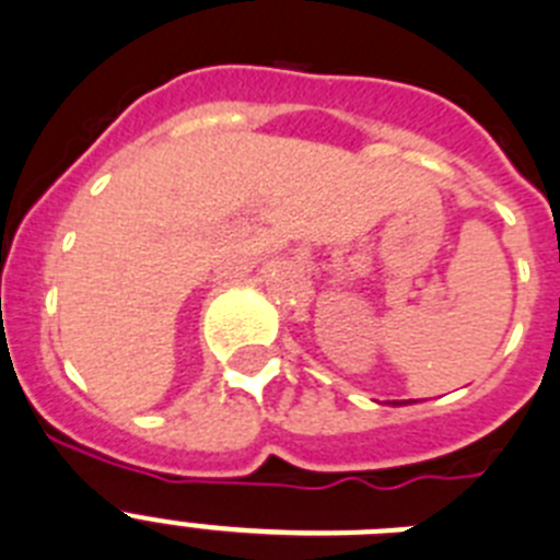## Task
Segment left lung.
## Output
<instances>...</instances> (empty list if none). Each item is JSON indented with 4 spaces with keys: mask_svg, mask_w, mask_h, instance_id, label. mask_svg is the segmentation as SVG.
<instances>
[{
    "mask_svg": "<svg viewBox=\"0 0 560 560\" xmlns=\"http://www.w3.org/2000/svg\"><path fill=\"white\" fill-rule=\"evenodd\" d=\"M393 404H395V407H404V404H398V400H393Z\"/></svg>",
    "mask_w": 560,
    "mask_h": 560,
    "instance_id": "obj_1",
    "label": "left lung"
}]
</instances>
